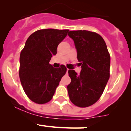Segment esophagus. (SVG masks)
Returning <instances> with one entry per match:
<instances>
[{"mask_svg": "<svg viewBox=\"0 0 131 131\" xmlns=\"http://www.w3.org/2000/svg\"><path fill=\"white\" fill-rule=\"evenodd\" d=\"M68 70H69V69H68V68H67V73H68Z\"/></svg>", "mask_w": 131, "mask_h": 131, "instance_id": "esophagus-1", "label": "esophagus"}]
</instances>
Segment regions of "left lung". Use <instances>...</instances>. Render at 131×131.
<instances>
[{
    "label": "left lung",
    "instance_id": "1",
    "mask_svg": "<svg viewBox=\"0 0 131 131\" xmlns=\"http://www.w3.org/2000/svg\"><path fill=\"white\" fill-rule=\"evenodd\" d=\"M68 35L74 41L82 68L79 75L73 70H68V96L74 105L85 108L94 104L105 90L110 77V56L105 40L97 33L77 30Z\"/></svg>",
    "mask_w": 131,
    "mask_h": 131
}]
</instances>
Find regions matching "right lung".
I'll use <instances>...</instances> for the list:
<instances>
[{
	"mask_svg": "<svg viewBox=\"0 0 131 131\" xmlns=\"http://www.w3.org/2000/svg\"><path fill=\"white\" fill-rule=\"evenodd\" d=\"M68 30L43 29L33 33L26 41L19 58V78L26 96L37 104L51 101L67 68L49 64L57 47Z\"/></svg>",
	"mask_w": 131,
	"mask_h": 131,
	"instance_id": "add662e5",
	"label": "right lung"
}]
</instances>
